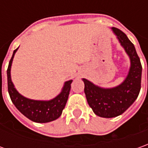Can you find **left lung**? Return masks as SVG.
Masks as SVG:
<instances>
[{
	"label": "left lung",
	"instance_id": "left-lung-1",
	"mask_svg": "<svg viewBox=\"0 0 148 148\" xmlns=\"http://www.w3.org/2000/svg\"><path fill=\"white\" fill-rule=\"evenodd\" d=\"M112 31L130 58V66L127 76L118 86L110 88L99 87L82 78L89 106L95 115L105 118L122 114L137 99L141 88L142 66L134 46L124 32L115 27H112Z\"/></svg>",
	"mask_w": 148,
	"mask_h": 148
}]
</instances>
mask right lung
Masks as SVG:
<instances>
[{"label": "right lung", "mask_w": 148, "mask_h": 148, "mask_svg": "<svg viewBox=\"0 0 148 148\" xmlns=\"http://www.w3.org/2000/svg\"><path fill=\"white\" fill-rule=\"evenodd\" d=\"M18 49V48L14 51L7 70L8 91L12 102L19 112L32 121L38 123H47L57 120L65 108L73 80L70 79L65 82L61 92L52 99L37 100L25 97L17 91L11 79L12 62Z\"/></svg>", "instance_id": "1"}]
</instances>
